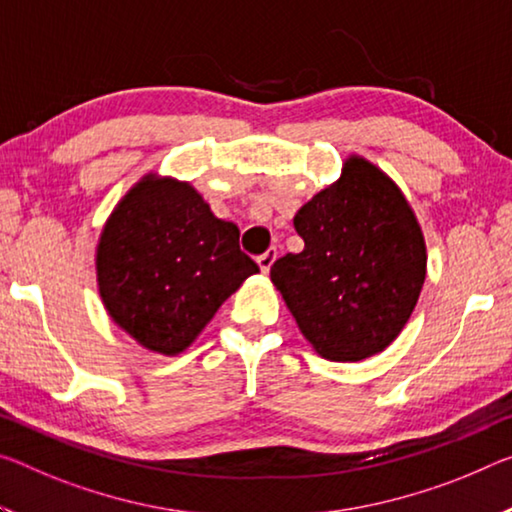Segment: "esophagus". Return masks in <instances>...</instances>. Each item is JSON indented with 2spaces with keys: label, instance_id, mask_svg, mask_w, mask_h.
Returning a JSON list of instances; mask_svg holds the SVG:
<instances>
[{
  "label": "esophagus",
  "instance_id": "obj_1",
  "mask_svg": "<svg viewBox=\"0 0 512 512\" xmlns=\"http://www.w3.org/2000/svg\"><path fill=\"white\" fill-rule=\"evenodd\" d=\"M275 257H278V250H275V248H269L264 255L257 257V264H259V269H262V273H269L271 271Z\"/></svg>",
  "mask_w": 512,
  "mask_h": 512
}]
</instances>
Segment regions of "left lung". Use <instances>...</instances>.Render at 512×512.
<instances>
[{
  "mask_svg": "<svg viewBox=\"0 0 512 512\" xmlns=\"http://www.w3.org/2000/svg\"><path fill=\"white\" fill-rule=\"evenodd\" d=\"M300 253L271 266L300 332L326 360L360 362L399 337L426 280V243L408 200L351 154L342 177L294 216Z\"/></svg>",
  "mask_w": 512,
  "mask_h": 512,
  "instance_id": "1",
  "label": "left lung"
}]
</instances>
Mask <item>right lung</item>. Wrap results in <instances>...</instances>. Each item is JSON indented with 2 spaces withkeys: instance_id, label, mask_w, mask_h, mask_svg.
Listing matches in <instances>:
<instances>
[{
  "instance_id": "right-lung-1",
  "label": "right lung",
  "mask_w": 512,
  "mask_h": 512,
  "mask_svg": "<svg viewBox=\"0 0 512 512\" xmlns=\"http://www.w3.org/2000/svg\"><path fill=\"white\" fill-rule=\"evenodd\" d=\"M97 287L113 321L148 351L177 355L259 266L189 182L145 175L100 234Z\"/></svg>"
}]
</instances>
